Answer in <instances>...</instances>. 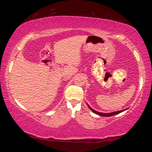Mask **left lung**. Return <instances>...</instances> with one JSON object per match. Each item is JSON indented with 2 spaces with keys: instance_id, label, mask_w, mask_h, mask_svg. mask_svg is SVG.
I'll use <instances>...</instances> for the list:
<instances>
[{
  "instance_id": "left-lung-1",
  "label": "left lung",
  "mask_w": 152,
  "mask_h": 152,
  "mask_svg": "<svg viewBox=\"0 0 152 152\" xmlns=\"http://www.w3.org/2000/svg\"><path fill=\"white\" fill-rule=\"evenodd\" d=\"M87 106H88L89 108L93 112L97 114V115H99L100 116H103V117H110V116H112V115H117V114H118L119 113L122 112V111H124L125 110H121V111H114V112H112V113H100V112H98V111H96L94 110H93V109L90 107V106L87 104Z\"/></svg>"
}]
</instances>
